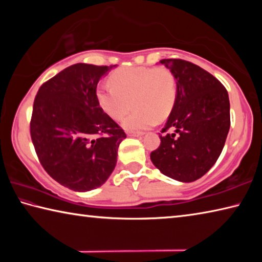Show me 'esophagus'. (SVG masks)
I'll return each mask as SVG.
<instances>
[{"label":"esophagus","mask_w":262,"mask_h":262,"mask_svg":"<svg viewBox=\"0 0 262 262\" xmlns=\"http://www.w3.org/2000/svg\"><path fill=\"white\" fill-rule=\"evenodd\" d=\"M127 134L129 135V136H136L137 137V136L143 135V133H142V132H128Z\"/></svg>","instance_id":"34e87169"}]
</instances>
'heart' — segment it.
<instances>
[{
	"instance_id": "1",
	"label": "heart",
	"mask_w": 262,
	"mask_h": 262,
	"mask_svg": "<svg viewBox=\"0 0 262 262\" xmlns=\"http://www.w3.org/2000/svg\"><path fill=\"white\" fill-rule=\"evenodd\" d=\"M111 85L97 89L100 108L115 121H123L129 130H143L163 121L173 110L178 97V82L166 67H123L110 76Z\"/></svg>"
}]
</instances>
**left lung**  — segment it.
Returning <instances> with one entry per match:
<instances>
[{
  "instance_id": "left-lung-1",
  "label": "left lung",
  "mask_w": 262,
  "mask_h": 262,
  "mask_svg": "<svg viewBox=\"0 0 262 262\" xmlns=\"http://www.w3.org/2000/svg\"><path fill=\"white\" fill-rule=\"evenodd\" d=\"M161 63L176 75L178 97L150 158L163 174L190 183L206 174L223 150L230 129L228 91L192 62L164 59Z\"/></svg>"
}]
</instances>
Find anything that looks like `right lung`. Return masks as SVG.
Wrapping results in <instances>:
<instances>
[{
  "label": "right lung",
  "mask_w": 262,
  "mask_h": 262,
  "mask_svg": "<svg viewBox=\"0 0 262 262\" xmlns=\"http://www.w3.org/2000/svg\"><path fill=\"white\" fill-rule=\"evenodd\" d=\"M112 66L76 63L39 88L30 134L39 162L69 189L103 185L117 164L126 133L100 108L97 84Z\"/></svg>",
  "instance_id": "right-lung-1"
}]
</instances>
